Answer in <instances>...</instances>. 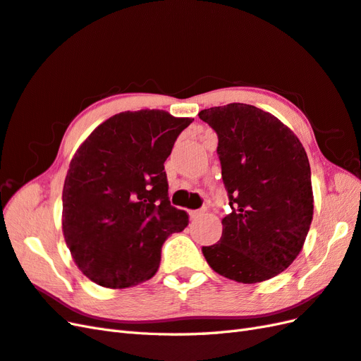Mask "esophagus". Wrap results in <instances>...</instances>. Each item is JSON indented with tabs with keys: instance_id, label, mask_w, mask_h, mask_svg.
I'll return each mask as SVG.
<instances>
[{
	"instance_id": "34e87169",
	"label": "esophagus",
	"mask_w": 361,
	"mask_h": 361,
	"mask_svg": "<svg viewBox=\"0 0 361 361\" xmlns=\"http://www.w3.org/2000/svg\"><path fill=\"white\" fill-rule=\"evenodd\" d=\"M202 214H204V210H190V212H189L190 219H198Z\"/></svg>"
}]
</instances>
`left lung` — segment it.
I'll return each instance as SVG.
<instances>
[{"mask_svg": "<svg viewBox=\"0 0 361 361\" xmlns=\"http://www.w3.org/2000/svg\"><path fill=\"white\" fill-rule=\"evenodd\" d=\"M218 135L216 152L232 212L223 235L202 247L218 274L256 283L288 269L300 253L312 221L308 155L288 126L247 104L202 109Z\"/></svg>", "mask_w": 361, "mask_h": 361, "instance_id": "1", "label": "left lung"}]
</instances>
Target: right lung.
I'll return each mask as SVG.
<instances>
[{
    "mask_svg": "<svg viewBox=\"0 0 361 361\" xmlns=\"http://www.w3.org/2000/svg\"><path fill=\"white\" fill-rule=\"evenodd\" d=\"M193 122L163 109L125 111L79 146L62 190V232L79 270L106 288L151 279L161 247L189 223L171 206L164 161Z\"/></svg>",
    "mask_w": 361,
    "mask_h": 361,
    "instance_id": "obj_1",
    "label": "right lung"
}]
</instances>
